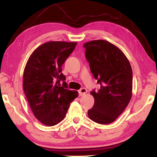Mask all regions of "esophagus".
I'll list each match as a JSON object with an SVG mask.
<instances>
[{"label": "esophagus", "mask_w": 157, "mask_h": 157, "mask_svg": "<svg viewBox=\"0 0 157 157\" xmlns=\"http://www.w3.org/2000/svg\"><path fill=\"white\" fill-rule=\"evenodd\" d=\"M87 92V90L85 88H82L81 89H79L78 91L79 93V96H83L84 94H86V93Z\"/></svg>", "instance_id": "34e87169"}]
</instances>
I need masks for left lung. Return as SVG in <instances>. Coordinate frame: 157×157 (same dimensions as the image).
I'll return each mask as SVG.
<instances>
[{
    "label": "left lung",
    "mask_w": 157,
    "mask_h": 157,
    "mask_svg": "<svg viewBox=\"0 0 157 157\" xmlns=\"http://www.w3.org/2000/svg\"><path fill=\"white\" fill-rule=\"evenodd\" d=\"M85 57L93 75L100 85L91 94L95 102L89 118L105 124L112 123L125 109L132 94V69L129 60L115 45L105 40L86 42Z\"/></svg>",
    "instance_id": "left-lung-1"
}]
</instances>
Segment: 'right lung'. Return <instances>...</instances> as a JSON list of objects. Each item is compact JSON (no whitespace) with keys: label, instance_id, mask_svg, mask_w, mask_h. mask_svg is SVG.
<instances>
[{"label":"right lung","instance_id":"obj_1","mask_svg":"<svg viewBox=\"0 0 157 157\" xmlns=\"http://www.w3.org/2000/svg\"><path fill=\"white\" fill-rule=\"evenodd\" d=\"M76 45V42H47L32 53L25 65L23 90L34 116L45 125H55L63 120L70 103L78 96L77 91L67 89L62 73V64Z\"/></svg>","mask_w":157,"mask_h":157}]
</instances>
